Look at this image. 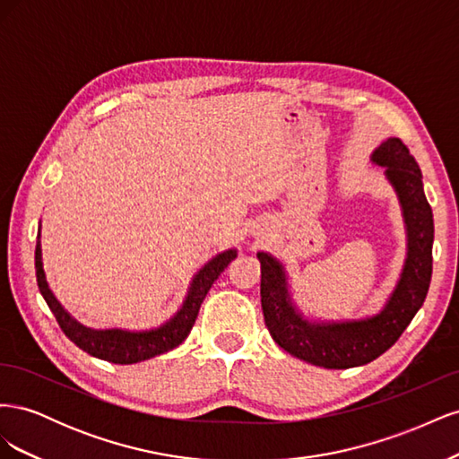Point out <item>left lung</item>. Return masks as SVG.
<instances>
[{"label": "left lung", "instance_id": "8db88e82", "mask_svg": "<svg viewBox=\"0 0 459 459\" xmlns=\"http://www.w3.org/2000/svg\"><path fill=\"white\" fill-rule=\"evenodd\" d=\"M371 164L381 166L396 193L406 230V258L383 308L358 319L307 317L297 307L285 264L270 253L260 260V299L264 322L285 352L312 366L349 369L373 362L398 341L423 307L433 273V211L423 191L420 164L398 137L375 147Z\"/></svg>", "mask_w": 459, "mask_h": 459}]
</instances>
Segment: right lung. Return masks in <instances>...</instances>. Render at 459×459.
<instances>
[{"label": "right lung", "instance_id": "add662e5", "mask_svg": "<svg viewBox=\"0 0 459 459\" xmlns=\"http://www.w3.org/2000/svg\"><path fill=\"white\" fill-rule=\"evenodd\" d=\"M238 256V248H228L216 256L208 260L204 266L197 270V273L191 277V283L187 287V293L179 304V308L166 319L164 324L151 327V329H120V327H108V329H93L84 324H80L74 316H71L63 304L53 295V290L48 283L46 270H44V258H41V220L38 228V239H36V280L39 293L48 302L49 310L57 319L65 335L71 339L78 349L95 356L100 359H107L113 364H137L145 362L149 358H155L174 351L176 346L182 344L191 333L193 324H195L201 304L211 290L212 283L218 280V275L228 268V264Z\"/></svg>", "mask_w": 459, "mask_h": 459}]
</instances>
